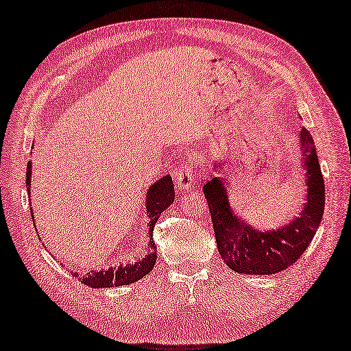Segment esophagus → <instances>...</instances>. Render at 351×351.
Returning <instances> with one entry per match:
<instances>
[{"instance_id": "esophagus-1", "label": "esophagus", "mask_w": 351, "mask_h": 351, "mask_svg": "<svg viewBox=\"0 0 351 351\" xmlns=\"http://www.w3.org/2000/svg\"><path fill=\"white\" fill-rule=\"evenodd\" d=\"M193 178H195L193 159H189L186 165H182V167L178 169L173 173V181H175L176 189L180 190V192H187V190L192 187Z\"/></svg>"}]
</instances>
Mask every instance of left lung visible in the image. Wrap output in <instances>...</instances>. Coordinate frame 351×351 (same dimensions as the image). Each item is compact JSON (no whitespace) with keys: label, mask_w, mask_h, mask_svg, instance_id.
<instances>
[{"label":"left lung","mask_w":351,"mask_h":351,"mask_svg":"<svg viewBox=\"0 0 351 351\" xmlns=\"http://www.w3.org/2000/svg\"><path fill=\"white\" fill-rule=\"evenodd\" d=\"M299 149L302 152L304 181L307 187L305 204L299 216L271 230H258L234 212L228 201L227 178L215 175L204 184L210 216H212L218 252L224 263L244 275H275L301 258L321 224L326 204V187L316 155L313 136L307 129L301 130ZM230 159H216L213 170L222 173Z\"/></svg>","instance_id":"8db88e82"}]
</instances>
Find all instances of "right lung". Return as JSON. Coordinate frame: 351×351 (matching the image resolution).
I'll return each instance as SVG.
<instances>
[{
  "label": "right lung",
  "instance_id": "obj_1",
  "mask_svg": "<svg viewBox=\"0 0 351 351\" xmlns=\"http://www.w3.org/2000/svg\"><path fill=\"white\" fill-rule=\"evenodd\" d=\"M30 178H32V162L27 164V175H25V186L30 197ZM175 201V189L171 182V176L165 175L155 181L145 195V212L149 216V250L143 256H138L135 261L127 264H119L109 269L92 270L87 275L78 278L80 281L92 287V289H110V287H121L138 282L139 279L147 276L154 270L156 263V245L154 241V227L156 221L165 208H169ZM34 218V212H32ZM35 221V219H34ZM36 228V227H35Z\"/></svg>",
  "mask_w": 351,
  "mask_h": 351
}]
</instances>
